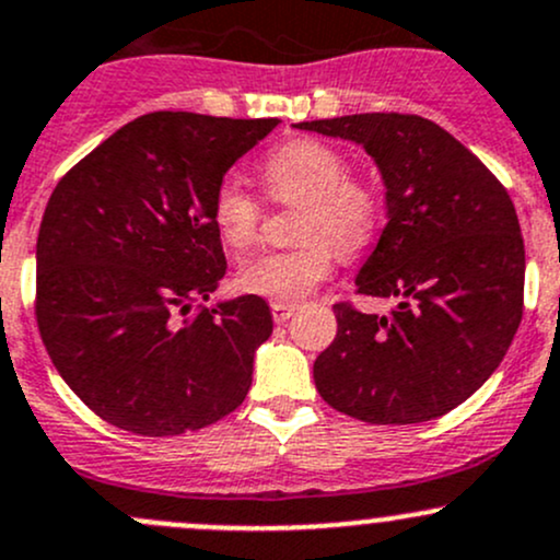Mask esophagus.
Here are the masks:
<instances>
[{
    "label": "esophagus",
    "mask_w": 560,
    "mask_h": 560,
    "mask_svg": "<svg viewBox=\"0 0 560 560\" xmlns=\"http://www.w3.org/2000/svg\"><path fill=\"white\" fill-rule=\"evenodd\" d=\"M294 311H298V305H292V303H273V305H270V313H273L276 324L290 322V316H294Z\"/></svg>",
    "instance_id": "esophagus-1"
}]
</instances>
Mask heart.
I'll return each instance as SVG.
<instances>
[{
    "instance_id": "1",
    "label": "heart",
    "mask_w": 560,
    "mask_h": 560,
    "mask_svg": "<svg viewBox=\"0 0 560 560\" xmlns=\"http://www.w3.org/2000/svg\"><path fill=\"white\" fill-rule=\"evenodd\" d=\"M260 180L273 201H300L303 244L266 252L238 268V287L273 303L311 294L331 276L340 249H364L383 218L380 188L366 175L350 172L346 153L324 140L300 138L270 151L260 164ZM210 220L225 247L244 252L260 236L262 205L242 183L225 177L212 194Z\"/></svg>"
}]
</instances>
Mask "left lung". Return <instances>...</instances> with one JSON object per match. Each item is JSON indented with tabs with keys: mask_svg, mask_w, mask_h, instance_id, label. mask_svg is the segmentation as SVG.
Segmentation results:
<instances>
[{
	"mask_svg": "<svg viewBox=\"0 0 560 560\" xmlns=\"http://www.w3.org/2000/svg\"><path fill=\"white\" fill-rule=\"evenodd\" d=\"M353 140L385 183L388 223L355 276L396 298L388 316L337 303V337L313 364L324 401L372 425L435 420L505 359L524 316V236L505 186L444 127L415 114L300 121Z\"/></svg>",
	"mask_w": 560,
	"mask_h": 560,
	"instance_id": "8db88e82",
	"label": "left lung"
}]
</instances>
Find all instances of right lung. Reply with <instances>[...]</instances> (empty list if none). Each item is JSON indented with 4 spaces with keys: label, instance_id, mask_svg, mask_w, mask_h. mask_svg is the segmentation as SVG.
I'll return each instance as SVG.
<instances>
[{
    "label": "right lung",
    "instance_id": "obj_1",
    "mask_svg": "<svg viewBox=\"0 0 560 560\" xmlns=\"http://www.w3.org/2000/svg\"><path fill=\"white\" fill-rule=\"evenodd\" d=\"M276 125L153 110L55 186L36 238V324L60 377L110 425L180 435L247 398L273 331L268 303H194L225 276L214 188Z\"/></svg>",
    "mask_w": 560,
    "mask_h": 560
}]
</instances>
